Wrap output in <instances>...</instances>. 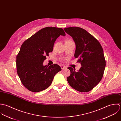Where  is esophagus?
I'll return each mask as SVG.
<instances>
[{
    "mask_svg": "<svg viewBox=\"0 0 121 121\" xmlns=\"http://www.w3.org/2000/svg\"><path fill=\"white\" fill-rule=\"evenodd\" d=\"M61 69H62V70H64V69H65L66 68V67L65 66H63V65H61Z\"/></svg>",
    "mask_w": 121,
    "mask_h": 121,
    "instance_id": "obj_1",
    "label": "esophagus"
}]
</instances>
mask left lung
Segmentation results:
<instances>
[{
	"label": "left lung",
	"mask_w": 121,
	"mask_h": 121,
	"mask_svg": "<svg viewBox=\"0 0 121 121\" xmlns=\"http://www.w3.org/2000/svg\"><path fill=\"white\" fill-rule=\"evenodd\" d=\"M76 45L74 57L81 67L78 72L68 67L71 75L67 78L69 85L77 91L88 92L101 80L106 66L103 50L100 43L86 30L78 27L65 28Z\"/></svg>",
	"instance_id": "left-lung-1"
}]
</instances>
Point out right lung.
Listing matches in <instances>:
<instances>
[{
	"instance_id": "right-lung-1",
	"label": "right lung",
	"mask_w": 121,
	"mask_h": 121,
	"mask_svg": "<svg viewBox=\"0 0 121 121\" xmlns=\"http://www.w3.org/2000/svg\"><path fill=\"white\" fill-rule=\"evenodd\" d=\"M65 36L61 28L44 27L22 44L16 56L17 74L25 87L33 92L47 89L55 75L61 71L57 64L43 65L48 53L53 51L54 43L60 36Z\"/></svg>"
}]
</instances>
